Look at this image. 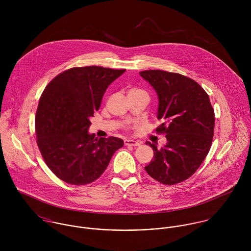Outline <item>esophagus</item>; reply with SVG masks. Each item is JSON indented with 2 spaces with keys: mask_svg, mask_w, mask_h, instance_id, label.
Segmentation results:
<instances>
[{
  "mask_svg": "<svg viewBox=\"0 0 251 251\" xmlns=\"http://www.w3.org/2000/svg\"><path fill=\"white\" fill-rule=\"evenodd\" d=\"M125 145L126 146H139L140 142L134 141V140H131V139H126V140H125Z\"/></svg>",
  "mask_w": 251,
  "mask_h": 251,
  "instance_id": "obj_1",
  "label": "esophagus"
}]
</instances>
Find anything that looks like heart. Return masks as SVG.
I'll use <instances>...</instances> for the list:
<instances>
[{
    "label": "heart",
    "mask_w": 251,
    "mask_h": 251,
    "mask_svg": "<svg viewBox=\"0 0 251 251\" xmlns=\"http://www.w3.org/2000/svg\"><path fill=\"white\" fill-rule=\"evenodd\" d=\"M136 91H140V90H138V89H132L130 92H136Z\"/></svg>",
    "instance_id": "obj_1"
}]
</instances>
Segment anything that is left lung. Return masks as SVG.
Masks as SVG:
<instances>
[{
    "label": "left lung",
    "instance_id": "1",
    "mask_svg": "<svg viewBox=\"0 0 251 251\" xmlns=\"http://www.w3.org/2000/svg\"><path fill=\"white\" fill-rule=\"evenodd\" d=\"M158 96L155 129L164 133L167 143L153 150V159L145 167L152 179L176 184L188 179L206 158L213 142L215 111L208 94L193 79L158 70L140 72Z\"/></svg>",
    "mask_w": 251,
    "mask_h": 251
}]
</instances>
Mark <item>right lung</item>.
<instances>
[{"mask_svg": "<svg viewBox=\"0 0 251 251\" xmlns=\"http://www.w3.org/2000/svg\"><path fill=\"white\" fill-rule=\"evenodd\" d=\"M126 70L91 66L57 75L44 89L36 109V143L59 179L84 185L99 179L124 141L96 138L88 129L108 86Z\"/></svg>", "mask_w": 251, "mask_h": 251, "instance_id": "1", "label": "right lung"}]
</instances>
